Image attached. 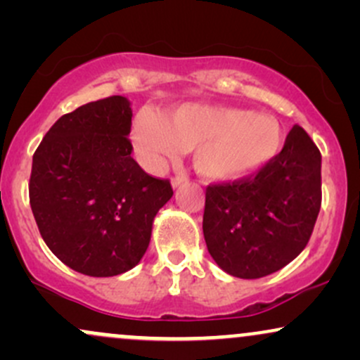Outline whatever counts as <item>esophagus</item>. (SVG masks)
I'll return each mask as SVG.
<instances>
[{
  "label": "esophagus",
  "instance_id": "obj_1",
  "mask_svg": "<svg viewBox=\"0 0 360 360\" xmlns=\"http://www.w3.org/2000/svg\"><path fill=\"white\" fill-rule=\"evenodd\" d=\"M186 181H188V177H186L184 174H177V176H174L172 177V186H174V188H177V186H181V184H184Z\"/></svg>",
  "mask_w": 360,
  "mask_h": 360
}]
</instances>
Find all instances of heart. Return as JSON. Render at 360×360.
Returning a JSON list of instances; mask_svg holds the SVG:
<instances>
[{
    "label": "heart",
    "instance_id": "obj_1",
    "mask_svg": "<svg viewBox=\"0 0 360 360\" xmlns=\"http://www.w3.org/2000/svg\"><path fill=\"white\" fill-rule=\"evenodd\" d=\"M131 143L150 171L194 148V166L205 177L238 179L278 154L283 130L274 118L232 106L186 103L169 113L140 111L131 125Z\"/></svg>",
    "mask_w": 360,
    "mask_h": 360
}]
</instances>
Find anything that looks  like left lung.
I'll return each instance as SVG.
<instances>
[{"label":"left lung","mask_w":360,"mask_h":360,"mask_svg":"<svg viewBox=\"0 0 360 360\" xmlns=\"http://www.w3.org/2000/svg\"><path fill=\"white\" fill-rule=\"evenodd\" d=\"M321 206V154L300 125L254 174L206 186L203 233L210 255L235 278L283 269L311 237Z\"/></svg>","instance_id":"left-lung-1"}]
</instances>
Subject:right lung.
I'll use <instances>...</instances> for the list:
<instances>
[{
    "label": "right lung",
    "mask_w": 360,
    "mask_h": 360,
    "mask_svg": "<svg viewBox=\"0 0 360 360\" xmlns=\"http://www.w3.org/2000/svg\"><path fill=\"white\" fill-rule=\"evenodd\" d=\"M130 101L110 96L65 113L32 162L30 206L44 242L65 266L110 278L140 262L152 221L171 200L169 179L131 157Z\"/></svg>",
    "instance_id": "add662e5"
}]
</instances>
